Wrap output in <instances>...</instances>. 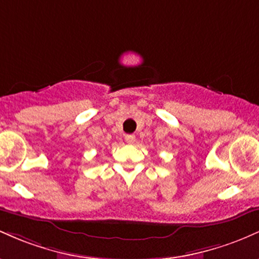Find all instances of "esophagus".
Instances as JSON below:
<instances>
[{
    "label": "esophagus",
    "instance_id": "obj_1",
    "mask_svg": "<svg viewBox=\"0 0 259 259\" xmlns=\"http://www.w3.org/2000/svg\"><path fill=\"white\" fill-rule=\"evenodd\" d=\"M125 141L127 144H134V141H135V135H133V134L125 135Z\"/></svg>",
    "mask_w": 259,
    "mask_h": 259
}]
</instances>
